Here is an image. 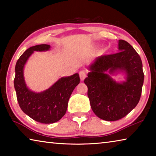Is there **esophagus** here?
<instances>
[{
	"instance_id": "esophagus-1",
	"label": "esophagus",
	"mask_w": 156,
	"mask_h": 156,
	"mask_svg": "<svg viewBox=\"0 0 156 156\" xmlns=\"http://www.w3.org/2000/svg\"><path fill=\"white\" fill-rule=\"evenodd\" d=\"M79 76H80V80L83 81V80H84V78H86L87 73H86L85 72H84V71H80V72H79Z\"/></svg>"
}]
</instances>
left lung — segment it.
<instances>
[{
    "label": "left lung",
    "instance_id": "1",
    "mask_svg": "<svg viewBox=\"0 0 156 156\" xmlns=\"http://www.w3.org/2000/svg\"><path fill=\"white\" fill-rule=\"evenodd\" d=\"M117 54L96 58L89 66L87 86L91 107L98 117L115 121L126 116L138 105L144 83L140 57L127 42L118 41ZM123 73L126 81L116 82L111 75Z\"/></svg>",
    "mask_w": 156,
    "mask_h": 156
}]
</instances>
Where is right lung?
<instances>
[{"mask_svg":"<svg viewBox=\"0 0 156 156\" xmlns=\"http://www.w3.org/2000/svg\"><path fill=\"white\" fill-rule=\"evenodd\" d=\"M46 44L31 47L21 55L16 64L14 88L20 109L25 114L37 122L44 124L56 122L67 112L69 99L73 89L80 83L78 73L58 80L43 91H31L27 87L24 78V67L34 51H45L50 49Z\"/></svg>","mask_w":156,"mask_h":156,"instance_id":"1","label":"right lung"}]
</instances>
